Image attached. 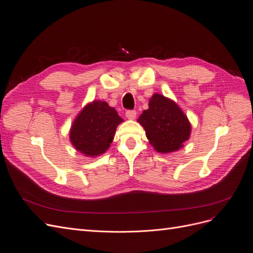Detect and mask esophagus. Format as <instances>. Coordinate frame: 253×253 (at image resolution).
I'll use <instances>...</instances> for the list:
<instances>
[{
  "label": "esophagus",
  "mask_w": 253,
  "mask_h": 253,
  "mask_svg": "<svg viewBox=\"0 0 253 253\" xmlns=\"http://www.w3.org/2000/svg\"><path fill=\"white\" fill-rule=\"evenodd\" d=\"M136 115H137L136 111H127V112L126 113V118L129 119V120H134V119L136 118Z\"/></svg>",
  "instance_id": "1"
}]
</instances>
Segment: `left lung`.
<instances>
[{
    "instance_id": "left-lung-1",
    "label": "left lung",
    "mask_w": 253,
    "mask_h": 253,
    "mask_svg": "<svg viewBox=\"0 0 253 253\" xmlns=\"http://www.w3.org/2000/svg\"><path fill=\"white\" fill-rule=\"evenodd\" d=\"M152 147L158 153L168 154L183 147L191 135L187 115L172 99L155 93L150 98L149 109L138 120Z\"/></svg>"
}]
</instances>
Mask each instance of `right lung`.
<instances>
[{"mask_svg": "<svg viewBox=\"0 0 253 253\" xmlns=\"http://www.w3.org/2000/svg\"><path fill=\"white\" fill-rule=\"evenodd\" d=\"M122 121L116 110L105 101L94 100L76 116L70 129V140L86 157L100 156L111 147Z\"/></svg>", "mask_w": 253, "mask_h": 253, "instance_id": "add662e5", "label": "right lung"}]
</instances>
